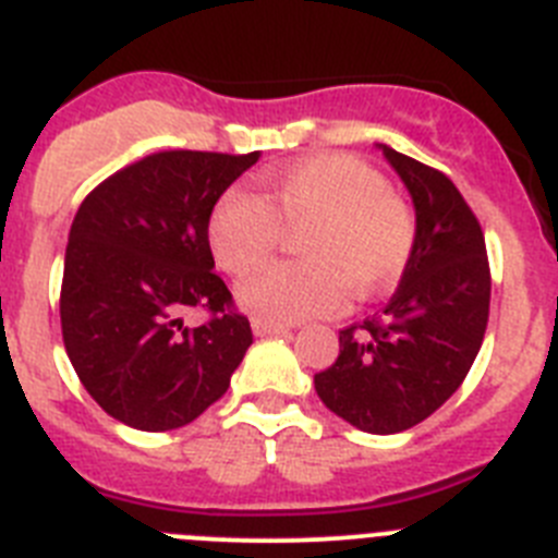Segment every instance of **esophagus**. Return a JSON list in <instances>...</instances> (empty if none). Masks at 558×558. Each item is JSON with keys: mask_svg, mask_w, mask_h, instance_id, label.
Masks as SVG:
<instances>
[{"mask_svg": "<svg viewBox=\"0 0 558 558\" xmlns=\"http://www.w3.org/2000/svg\"><path fill=\"white\" fill-rule=\"evenodd\" d=\"M251 329H254V335H259V338H265V335L290 332V327H284V324H270V322H263V318H254V322H251Z\"/></svg>", "mask_w": 558, "mask_h": 558, "instance_id": "obj_1", "label": "esophagus"}]
</instances>
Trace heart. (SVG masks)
<instances>
[{
  "instance_id": "b5f03b06",
  "label": "heart",
  "mask_w": 558,
  "mask_h": 558,
  "mask_svg": "<svg viewBox=\"0 0 558 558\" xmlns=\"http://www.w3.org/2000/svg\"><path fill=\"white\" fill-rule=\"evenodd\" d=\"M265 198L248 190L220 195L209 215L215 263L231 276L263 268L299 231V263L270 265L236 288L254 318L293 324L338 307L343 288L372 295L397 279L416 243V220L386 179L352 156H310L276 167Z\"/></svg>"
}]
</instances>
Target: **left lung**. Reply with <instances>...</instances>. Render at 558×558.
Instances as JSON below:
<instances>
[{
  "label": "left lung",
  "instance_id": "1",
  "mask_svg": "<svg viewBox=\"0 0 558 558\" xmlns=\"http://www.w3.org/2000/svg\"><path fill=\"white\" fill-rule=\"evenodd\" d=\"M408 186L416 243L379 318L340 329V354L315 374L335 416L391 436L425 422L470 374L489 322L483 231L445 172L377 145Z\"/></svg>",
  "mask_w": 558,
  "mask_h": 558
}]
</instances>
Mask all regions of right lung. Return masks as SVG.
Listing matches in <instances>:
<instances>
[{
  "label": "right lung",
  "mask_w": 558,
  "mask_h": 558,
  "mask_svg": "<svg viewBox=\"0 0 558 558\" xmlns=\"http://www.w3.org/2000/svg\"><path fill=\"white\" fill-rule=\"evenodd\" d=\"M259 150H165L113 172L69 229L63 347L83 388L117 422L165 433L218 402L251 347V324L209 248V215ZM186 308H209L201 328Z\"/></svg>",
  "instance_id": "right-lung-1"
}]
</instances>
